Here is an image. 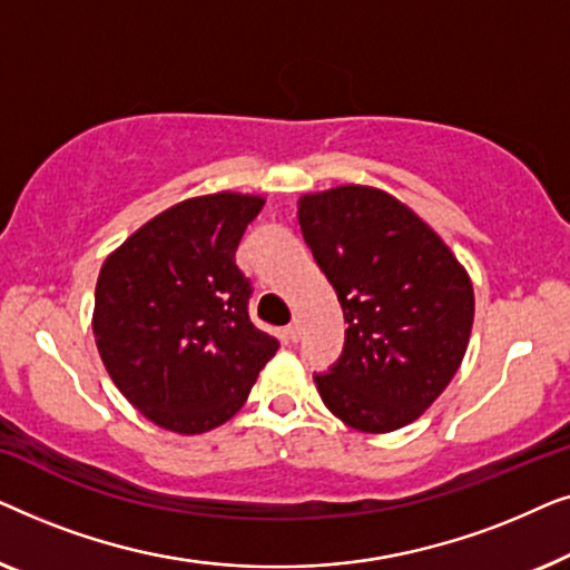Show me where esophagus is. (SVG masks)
<instances>
[{"label": "esophagus", "instance_id": "esophagus-1", "mask_svg": "<svg viewBox=\"0 0 570 570\" xmlns=\"http://www.w3.org/2000/svg\"><path fill=\"white\" fill-rule=\"evenodd\" d=\"M301 330H303V326H301L298 318H295V322H291V324L285 326V337L291 340V342H298L301 340Z\"/></svg>", "mask_w": 570, "mask_h": 570}]
</instances>
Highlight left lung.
I'll list each match as a JSON object with an SVG mask.
<instances>
[{"label":"left lung","mask_w":570,"mask_h":570,"mask_svg":"<svg viewBox=\"0 0 570 570\" xmlns=\"http://www.w3.org/2000/svg\"><path fill=\"white\" fill-rule=\"evenodd\" d=\"M298 223L347 322L340 363L316 376L318 396L355 431H400L464 361L472 279L423 217L376 186L303 194Z\"/></svg>","instance_id":"8db88e82"}]
</instances>
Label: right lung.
Returning a JSON list of instances; mask_svg holds the SVG:
<instances>
[{"label":"right lung","instance_id":"obj_1","mask_svg":"<svg viewBox=\"0 0 570 570\" xmlns=\"http://www.w3.org/2000/svg\"><path fill=\"white\" fill-rule=\"evenodd\" d=\"M262 194L215 191L163 209L106 256L92 334L116 389L163 431L199 435L244 407L279 342L248 318L236 264Z\"/></svg>","mask_w":570,"mask_h":570}]
</instances>
